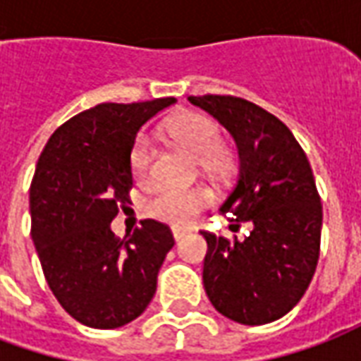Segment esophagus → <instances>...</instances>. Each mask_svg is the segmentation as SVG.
<instances>
[{
  "label": "esophagus",
  "instance_id": "obj_1",
  "mask_svg": "<svg viewBox=\"0 0 361 361\" xmlns=\"http://www.w3.org/2000/svg\"><path fill=\"white\" fill-rule=\"evenodd\" d=\"M172 234H173V240H176V242H180L183 235L189 234V230H183V228H173Z\"/></svg>",
  "mask_w": 361,
  "mask_h": 361
}]
</instances>
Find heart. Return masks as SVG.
Instances as JSON below:
<instances>
[{
  "mask_svg": "<svg viewBox=\"0 0 361 361\" xmlns=\"http://www.w3.org/2000/svg\"><path fill=\"white\" fill-rule=\"evenodd\" d=\"M166 133L173 142L199 157V166L214 178L226 176L234 168V150L220 139L216 121L197 111H181L166 123ZM129 168L137 183H149L152 178V147L147 137H137L129 150ZM214 195L204 185L193 188H160L150 197L147 211L152 219L172 226H189L209 209Z\"/></svg>",
  "mask_w": 361,
  "mask_h": 361,
  "instance_id": "obj_1",
  "label": "heart"
}]
</instances>
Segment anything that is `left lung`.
<instances>
[{"mask_svg":"<svg viewBox=\"0 0 361 361\" xmlns=\"http://www.w3.org/2000/svg\"><path fill=\"white\" fill-rule=\"evenodd\" d=\"M234 137L240 170L220 207L232 230L250 222L240 242L207 240L204 292L214 310L242 325L276 321L302 300L321 250L323 204L313 170L292 131L276 116L238 96H189Z\"/></svg>","mask_w":361,"mask_h":361,"instance_id":"1","label":"left lung"}]
</instances>
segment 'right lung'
Returning <instances> with one entry per match:
<instances>
[{
  "label": "right lung",
  "instance_id": "1",
  "mask_svg": "<svg viewBox=\"0 0 361 361\" xmlns=\"http://www.w3.org/2000/svg\"><path fill=\"white\" fill-rule=\"evenodd\" d=\"M176 98L98 104L59 126L30 183V234L59 305L92 329H118L141 315L173 247L170 228L141 220L123 240L111 220L126 209L137 131Z\"/></svg>",
  "mask_w": 361,
  "mask_h": 361
}]
</instances>
